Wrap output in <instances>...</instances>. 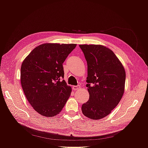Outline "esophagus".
<instances>
[{"mask_svg": "<svg viewBox=\"0 0 148 148\" xmlns=\"http://www.w3.org/2000/svg\"><path fill=\"white\" fill-rule=\"evenodd\" d=\"M80 88V86H72V89H73V91H77V90H78V89H79Z\"/></svg>", "mask_w": 148, "mask_h": 148, "instance_id": "34e87169", "label": "esophagus"}]
</instances>
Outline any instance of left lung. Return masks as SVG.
Here are the masks:
<instances>
[{"label": "left lung", "mask_w": 148, "mask_h": 148, "mask_svg": "<svg viewBox=\"0 0 148 148\" xmlns=\"http://www.w3.org/2000/svg\"><path fill=\"white\" fill-rule=\"evenodd\" d=\"M87 62L89 100L82 105L84 115L99 120L108 115L123 95L126 73L113 51L96 44L79 45Z\"/></svg>", "instance_id": "8db88e82"}]
</instances>
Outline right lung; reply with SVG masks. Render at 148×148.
Wrapping results in <instances>:
<instances>
[{"label": "right lung", "instance_id": "add662e5", "mask_svg": "<svg viewBox=\"0 0 148 148\" xmlns=\"http://www.w3.org/2000/svg\"><path fill=\"white\" fill-rule=\"evenodd\" d=\"M76 46V44H42L22 62V88L31 106L41 115L55 117L69 99L71 88L62 79V64Z\"/></svg>", "mask_w": 148, "mask_h": 148}]
</instances>
